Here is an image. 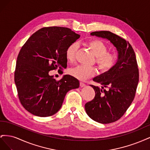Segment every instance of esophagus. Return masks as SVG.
<instances>
[{
    "mask_svg": "<svg viewBox=\"0 0 150 150\" xmlns=\"http://www.w3.org/2000/svg\"><path fill=\"white\" fill-rule=\"evenodd\" d=\"M80 86H81V87L83 88V87H84V86H86V84L83 83H80Z\"/></svg>",
    "mask_w": 150,
    "mask_h": 150,
    "instance_id": "34e87169",
    "label": "esophagus"
}]
</instances>
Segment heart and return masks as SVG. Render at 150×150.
Wrapping results in <instances>:
<instances>
[{"label": "heart", "mask_w": 150, "mask_h": 150, "mask_svg": "<svg viewBox=\"0 0 150 150\" xmlns=\"http://www.w3.org/2000/svg\"><path fill=\"white\" fill-rule=\"evenodd\" d=\"M89 46L96 56V63L99 69L103 72H106L113 68L117 62L116 54L114 52H109L106 44L100 40H92L88 43ZM79 49V43L74 42L67 47L66 51V59L72 62L74 60L76 54ZM70 74L77 79L81 81L87 79L96 74L94 68L79 65L72 68Z\"/></svg>", "instance_id": "1"}]
</instances>
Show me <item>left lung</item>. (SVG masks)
Listing matches in <instances>:
<instances>
[{
    "mask_svg": "<svg viewBox=\"0 0 150 150\" xmlns=\"http://www.w3.org/2000/svg\"><path fill=\"white\" fill-rule=\"evenodd\" d=\"M91 35L110 40L118 53L113 68L93 78L101 84V88L90 85L95 96L85 104L86 112L92 120L102 124L111 123L121 118L134 98L139 81L137 59L129 42L116 34L110 31H96Z\"/></svg>",
    "mask_w": 150,
    "mask_h": 150,
    "instance_id": "8db88e82",
    "label": "left lung"
}]
</instances>
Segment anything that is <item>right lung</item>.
Returning a JSON list of instances; mask_svg holds the SVG:
<instances>
[{"instance_id":"obj_1","label":"right lung","mask_w":150,"mask_h":150,"mask_svg":"<svg viewBox=\"0 0 150 150\" xmlns=\"http://www.w3.org/2000/svg\"><path fill=\"white\" fill-rule=\"evenodd\" d=\"M80 35L62 27H47L36 31L17 56L14 81L21 103L35 116L47 117L60 110L66 93L79 87L74 77L64 75L57 81L49 72L66 69V51Z\"/></svg>"}]
</instances>
